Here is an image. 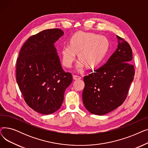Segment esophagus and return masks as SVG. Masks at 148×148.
<instances>
[{
  "label": "esophagus",
  "mask_w": 148,
  "mask_h": 148,
  "mask_svg": "<svg viewBox=\"0 0 148 148\" xmlns=\"http://www.w3.org/2000/svg\"><path fill=\"white\" fill-rule=\"evenodd\" d=\"M82 77L79 75H73V79L74 80H80L81 79Z\"/></svg>",
  "instance_id": "34e87169"
}]
</instances>
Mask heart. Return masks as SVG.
Wrapping results in <instances>:
<instances>
[{"instance_id":"b5f03b06","label":"heart","mask_w":148,"mask_h":148,"mask_svg":"<svg viewBox=\"0 0 148 148\" xmlns=\"http://www.w3.org/2000/svg\"><path fill=\"white\" fill-rule=\"evenodd\" d=\"M109 48V41L103 35L79 31L69 39V45L61 49L63 65L71 68L78 54L79 60L76 66L78 70L84 66L94 68L99 65L104 59Z\"/></svg>"}]
</instances>
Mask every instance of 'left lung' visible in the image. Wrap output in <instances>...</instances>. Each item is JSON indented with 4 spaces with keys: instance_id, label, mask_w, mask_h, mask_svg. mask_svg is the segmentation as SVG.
I'll use <instances>...</instances> for the list:
<instances>
[{
    "instance_id": "left-lung-1",
    "label": "left lung",
    "mask_w": 148,
    "mask_h": 148,
    "mask_svg": "<svg viewBox=\"0 0 148 148\" xmlns=\"http://www.w3.org/2000/svg\"><path fill=\"white\" fill-rule=\"evenodd\" d=\"M118 48L106 63L84 77L82 98L91 113L104 115L120 106L127 98L134 76V68L129 44L117 36Z\"/></svg>"
}]
</instances>
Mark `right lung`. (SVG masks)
Here are the masks:
<instances>
[{"label": "right lung", "instance_id": "add662e5", "mask_svg": "<svg viewBox=\"0 0 148 148\" xmlns=\"http://www.w3.org/2000/svg\"><path fill=\"white\" fill-rule=\"evenodd\" d=\"M64 35L59 29H47L29 38L17 61L16 80L27 104L35 112L50 114L58 110L65 89L73 82L65 73L54 47Z\"/></svg>", "mask_w": 148, "mask_h": 148}]
</instances>
